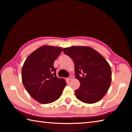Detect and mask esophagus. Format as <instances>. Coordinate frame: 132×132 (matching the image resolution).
Here are the masks:
<instances>
[{
	"instance_id": "obj_1",
	"label": "esophagus",
	"mask_w": 132,
	"mask_h": 132,
	"mask_svg": "<svg viewBox=\"0 0 132 132\" xmlns=\"http://www.w3.org/2000/svg\"><path fill=\"white\" fill-rule=\"evenodd\" d=\"M72 78H73V77L71 76H69L68 78H67V80H68V81H70V80L72 79Z\"/></svg>"
}]
</instances>
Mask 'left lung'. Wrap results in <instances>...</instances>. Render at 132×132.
Instances as JSON below:
<instances>
[{
  "instance_id": "left-lung-1",
  "label": "left lung",
  "mask_w": 132,
  "mask_h": 132,
  "mask_svg": "<svg viewBox=\"0 0 132 132\" xmlns=\"http://www.w3.org/2000/svg\"><path fill=\"white\" fill-rule=\"evenodd\" d=\"M63 51L75 63V77L80 83V87L75 91L77 99L87 104L100 101L111 82V69L108 62L88 46H73Z\"/></svg>"
}]
</instances>
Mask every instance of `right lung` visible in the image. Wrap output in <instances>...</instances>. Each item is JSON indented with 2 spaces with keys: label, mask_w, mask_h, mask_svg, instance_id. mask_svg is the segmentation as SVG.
<instances>
[{
  "label": "right lung",
  "mask_w": 132,
  "mask_h": 132,
  "mask_svg": "<svg viewBox=\"0 0 132 132\" xmlns=\"http://www.w3.org/2000/svg\"><path fill=\"white\" fill-rule=\"evenodd\" d=\"M61 47L44 45L28 56L21 70L22 81L27 91L37 101L50 104L59 99L66 82L56 75L55 59Z\"/></svg>",
  "instance_id": "right-lung-1"
}]
</instances>
